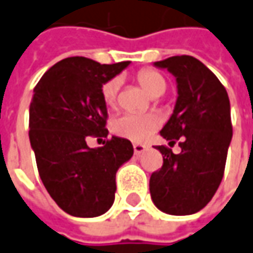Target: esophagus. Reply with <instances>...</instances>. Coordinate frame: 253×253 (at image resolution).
<instances>
[{"label":"esophagus","mask_w":253,"mask_h":253,"mask_svg":"<svg viewBox=\"0 0 253 253\" xmlns=\"http://www.w3.org/2000/svg\"><path fill=\"white\" fill-rule=\"evenodd\" d=\"M145 150H146L145 145H140V143H135L133 145V152H135V154H142Z\"/></svg>","instance_id":"obj_1"}]
</instances>
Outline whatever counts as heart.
Masks as SVG:
<instances>
[{
    "mask_svg": "<svg viewBox=\"0 0 253 253\" xmlns=\"http://www.w3.org/2000/svg\"><path fill=\"white\" fill-rule=\"evenodd\" d=\"M139 84L152 97L162 96L166 90V81L159 72L145 69L136 76ZM118 79H111L103 84L101 97L107 107H114L118 94ZM162 124V118L156 113H142V114H123L115 117L111 121V130L121 138L129 139L132 142H145Z\"/></svg>",
    "mask_w": 253,
    "mask_h": 253,
    "instance_id": "b5f03b06",
    "label": "heart"
}]
</instances>
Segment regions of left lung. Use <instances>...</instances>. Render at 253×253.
Returning <instances> with one entry per match:
<instances>
[{
  "instance_id": "8db88e82",
  "label": "left lung",
  "mask_w": 253,
  "mask_h": 253,
  "mask_svg": "<svg viewBox=\"0 0 253 253\" xmlns=\"http://www.w3.org/2000/svg\"><path fill=\"white\" fill-rule=\"evenodd\" d=\"M177 82L178 97L160 135L181 153L157 146L163 167L150 177V196L157 209L172 216L194 214L216 194L224 174L233 138L230 100L224 86L205 64L191 55H175L153 64Z\"/></svg>"
}]
</instances>
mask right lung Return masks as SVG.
<instances>
[{"label": "right lung", "instance_id": "1", "mask_svg": "<svg viewBox=\"0 0 253 253\" xmlns=\"http://www.w3.org/2000/svg\"><path fill=\"white\" fill-rule=\"evenodd\" d=\"M129 61L99 64L69 57L39 81L29 108V139L47 192L65 213L97 217L114 203L115 174L133 156L128 139L113 136L89 147V136H107L101 87Z\"/></svg>", "mask_w": 253, "mask_h": 253}]
</instances>
